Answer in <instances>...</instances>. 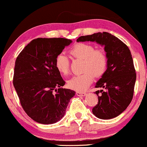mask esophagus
<instances>
[{
	"mask_svg": "<svg viewBox=\"0 0 147 147\" xmlns=\"http://www.w3.org/2000/svg\"><path fill=\"white\" fill-rule=\"evenodd\" d=\"M76 95L78 96H84L86 94L84 92H80V91H76Z\"/></svg>",
	"mask_w": 147,
	"mask_h": 147,
	"instance_id": "34e87169",
	"label": "esophagus"
}]
</instances>
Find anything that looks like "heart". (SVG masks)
Instances as JSON below:
<instances>
[{
	"label": "heart",
	"instance_id": "obj_1",
	"mask_svg": "<svg viewBox=\"0 0 147 147\" xmlns=\"http://www.w3.org/2000/svg\"><path fill=\"white\" fill-rule=\"evenodd\" d=\"M72 58L83 60L80 75L76 76L68 80L70 89L77 91H84L92 83L94 77H101L106 71L108 59L106 53L101 49H95L92 45L79 42L69 50ZM55 67L59 73L67 76L69 72V61L64 53H59L55 59Z\"/></svg>",
	"mask_w": 147,
	"mask_h": 147
}]
</instances>
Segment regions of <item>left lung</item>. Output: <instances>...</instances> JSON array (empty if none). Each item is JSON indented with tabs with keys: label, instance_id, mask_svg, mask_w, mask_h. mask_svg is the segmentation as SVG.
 Segmentation results:
<instances>
[{
	"label": "left lung",
	"instance_id": "8db88e82",
	"mask_svg": "<svg viewBox=\"0 0 147 147\" xmlns=\"http://www.w3.org/2000/svg\"><path fill=\"white\" fill-rule=\"evenodd\" d=\"M85 41L104 46L108 59L106 71L95 86L104 88L105 91H96L98 102L92 112L103 120L115 118L127 108L134 96L136 74L131 53L125 43L107 32L95 33L77 39V42Z\"/></svg>",
	"mask_w": 147,
	"mask_h": 147
}]
</instances>
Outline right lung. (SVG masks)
<instances>
[{
    "instance_id": "add662e5",
    "label": "right lung",
    "mask_w": 147,
    "mask_h": 147,
    "mask_svg": "<svg viewBox=\"0 0 147 147\" xmlns=\"http://www.w3.org/2000/svg\"><path fill=\"white\" fill-rule=\"evenodd\" d=\"M71 42L63 38L34 39L16 60L13 86L24 111L38 123L59 121L75 96L74 91L61 87L65 82L55 67L56 56Z\"/></svg>"
}]
</instances>
